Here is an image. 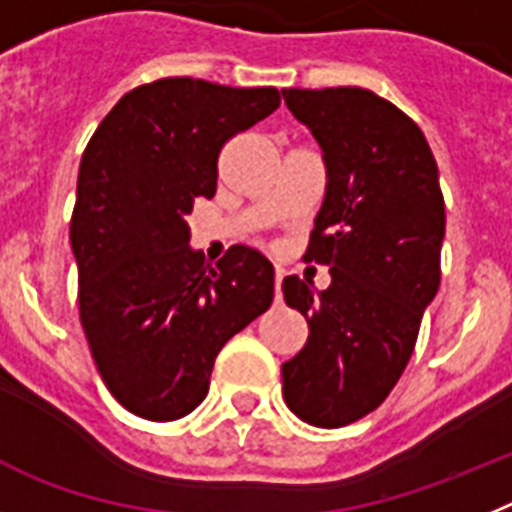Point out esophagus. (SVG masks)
Returning a JSON list of instances; mask_svg holds the SVG:
<instances>
[{"label":"esophagus","instance_id":"obj_1","mask_svg":"<svg viewBox=\"0 0 512 512\" xmlns=\"http://www.w3.org/2000/svg\"><path fill=\"white\" fill-rule=\"evenodd\" d=\"M281 283H283V270L278 268V270H275V301H278V304H281V301H283Z\"/></svg>","mask_w":512,"mask_h":512}]
</instances>
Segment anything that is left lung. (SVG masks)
I'll list each match as a JSON object with an SVG mask.
<instances>
[{
  "mask_svg": "<svg viewBox=\"0 0 512 512\" xmlns=\"http://www.w3.org/2000/svg\"><path fill=\"white\" fill-rule=\"evenodd\" d=\"M283 97L324 151L327 195L304 260L332 275L327 291L283 281L286 304L309 322L281 368L283 399L309 425L342 428L376 410L410 361L441 286L446 203L433 151L397 105L361 87Z\"/></svg>",
  "mask_w": 512,
  "mask_h": 512,
  "instance_id": "8db88e82",
  "label": "left lung"
}]
</instances>
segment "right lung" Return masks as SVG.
Listing matches in <instances>:
<instances>
[{
    "label": "right lung",
    "instance_id": "right-lung-1",
    "mask_svg": "<svg viewBox=\"0 0 512 512\" xmlns=\"http://www.w3.org/2000/svg\"><path fill=\"white\" fill-rule=\"evenodd\" d=\"M281 105L275 87L167 77L115 102L82 154L71 250L79 319L102 381L133 415L193 412L213 361L273 301V265L234 244L216 265L188 247L231 136Z\"/></svg>",
    "mask_w": 512,
    "mask_h": 512
}]
</instances>
